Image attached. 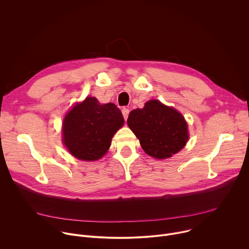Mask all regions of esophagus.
<instances>
[{
    "mask_svg": "<svg viewBox=\"0 0 249 249\" xmlns=\"http://www.w3.org/2000/svg\"><path fill=\"white\" fill-rule=\"evenodd\" d=\"M129 109L128 108H123L122 109V114H123V117H124V119L125 120H127V118H128V115H129Z\"/></svg>",
    "mask_w": 249,
    "mask_h": 249,
    "instance_id": "esophagus-1",
    "label": "esophagus"
}]
</instances>
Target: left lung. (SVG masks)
I'll return each instance as SVG.
<instances>
[{"label":"left lung","mask_w":249,"mask_h":249,"mask_svg":"<svg viewBox=\"0 0 249 249\" xmlns=\"http://www.w3.org/2000/svg\"><path fill=\"white\" fill-rule=\"evenodd\" d=\"M127 124L140 140L143 150L156 159L170 158L188 141L183 116L159 100H150L144 108L132 110Z\"/></svg>","instance_id":"1"}]
</instances>
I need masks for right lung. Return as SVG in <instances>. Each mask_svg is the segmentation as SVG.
<instances>
[{
	"label": "right lung",
	"mask_w": 249,
	"mask_h": 249,
	"mask_svg": "<svg viewBox=\"0 0 249 249\" xmlns=\"http://www.w3.org/2000/svg\"><path fill=\"white\" fill-rule=\"evenodd\" d=\"M123 123L115 104H100L95 97H87L64 119V144L77 159L96 160L107 152L113 135Z\"/></svg>",
	"instance_id": "1"
}]
</instances>
